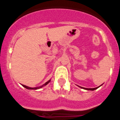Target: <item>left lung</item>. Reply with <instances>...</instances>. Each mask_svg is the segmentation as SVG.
I'll use <instances>...</instances> for the list:
<instances>
[{
    "instance_id": "obj_1",
    "label": "left lung",
    "mask_w": 120,
    "mask_h": 120,
    "mask_svg": "<svg viewBox=\"0 0 120 120\" xmlns=\"http://www.w3.org/2000/svg\"><path fill=\"white\" fill-rule=\"evenodd\" d=\"M102 85H101L100 86H98V87H96V88H83V87H80L81 88H83V89H84V90H90V91H94V90H96V89H97L98 88H99L100 86H101Z\"/></svg>"
}]
</instances>
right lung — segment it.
Here are the masks:
<instances>
[{
    "label": "right lung",
    "instance_id": "obj_1",
    "mask_svg": "<svg viewBox=\"0 0 120 120\" xmlns=\"http://www.w3.org/2000/svg\"><path fill=\"white\" fill-rule=\"evenodd\" d=\"M50 79L49 80H48V81L47 82H45L44 84H43V85L40 86H38V87H35V88H31V87H29V86H26V85H22V86H23V87H24L25 88L27 89V90H38V89H40V88H43V86H45L46 85L48 84L50 82Z\"/></svg>",
    "mask_w": 120,
    "mask_h": 120
}]
</instances>
